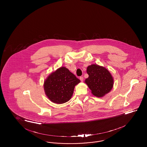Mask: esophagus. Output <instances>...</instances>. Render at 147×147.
<instances>
[{
    "label": "esophagus",
    "instance_id": "obj_1",
    "mask_svg": "<svg viewBox=\"0 0 147 147\" xmlns=\"http://www.w3.org/2000/svg\"><path fill=\"white\" fill-rule=\"evenodd\" d=\"M80 80H81V82H83V81H84V77L83 76H80Z\"/></svg>",
    "mask_w": 147,
    "mask_h": 147
}]
</instances>
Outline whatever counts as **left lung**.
<instances>
[{
  "label": "left lung",
  "mask_w": 147,
  "mask_h": 147,
  "mask_svg": "<svg viewBox=\"0 0 147 147\" xmlns=\"http://www.w3.org/2000/svg\"><path fill=\"white\" fill-rule=\"evenodd\" d=\"M87 73L89 76L85 80V82L94 95L102 97L111 90L114 80L106 68L93 64L87 67Z\"/></svg>",
  "instance_id": "8db88e82"
}]
</instances>
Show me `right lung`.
Returning <instances> with one entry per match:
<instances>
[{"label":"right lung","instance_id":"1","mask_svg":"<svg viewBox=\"0 0 147 147\" xmlns=\"http://www.w3.org/2000/svg\"><path fill=\"white\" fill-rule=\"evenodd\" d=\"M80 82L66 67H60L45 81V92L52 102L62 104L71 99L75 86Z\"/></svg>","mask_w":147,"mask_h":147}]
</instances>
